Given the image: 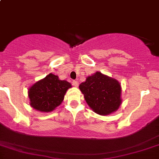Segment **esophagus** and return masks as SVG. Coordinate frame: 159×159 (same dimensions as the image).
<instances>
[{
	"label": "esophagus",
	"mask_w": 159,
	"mask_h": 159,
	"mask_svg": "<svg viewBox=\"0 0 159 159\" xmlns=\"http://www.w3.org/2000/svg\"><path fill=\"white\" fill-rule=\"evenodd\" d=\"M78 81H72V85L73 86H75V87H78Z\"/></svg>",
	"instance_id": "obj_1"
}]
</instances>
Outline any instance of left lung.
Instances as JSON below:
<instances>
[{
    "label": "left lung",
    "instance_id": "8db88e82",
    "mask_svg": "<svg viewBox=\"0 0 159 159\" xmlns=\"http://www.w3.org/2000/svg\"><path fill=\"white\" fill-rule=\"evenodd\" d=\"M88 106L97 114L106 116L116 111L121 105V88L114 78L97 71L79 85Z\"/></svg>",
    "mask_w": 159,
    "mask_h": 159
}]
</instances>
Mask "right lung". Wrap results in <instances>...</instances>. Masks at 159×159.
<instances>
[{
	"label": "right lung",
	"mask_w": 159,
	"mask_h": 159,
	"mask_svg": "<svg viewBox=\"0 0 159 159\" xmlns=\"http://www.w3.org/2000/svg\"><path fill=\"white\" fill-rule=\"evenodd\" d=\"M70 88V83L61 81L58 76L50 73L29 88L30 105L38 111L44 112L53 111L60 105L66 91Z\"/></svg>",
	"instance_id": "obj_1"
}]
</instances>
